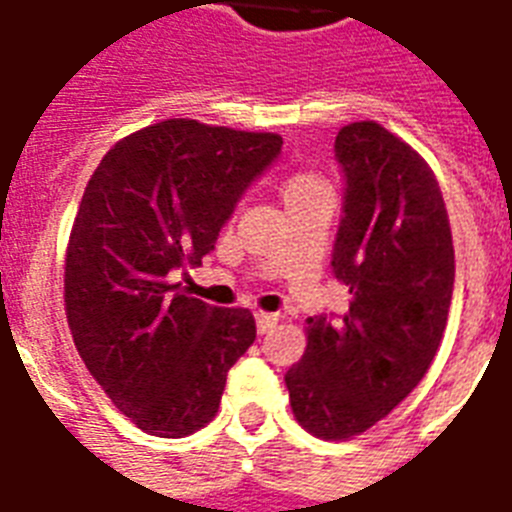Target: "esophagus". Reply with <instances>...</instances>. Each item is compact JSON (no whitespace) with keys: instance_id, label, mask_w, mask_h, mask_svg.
I'll use <instances>...</instances> for the list:
<instances>
[{"instance_id":"1","label":"esophagus","mask_w":512,"mask_h":512,"mask_svg":"<svg viewBox=\"0 0 512 512\" xmlns=\"http://www.w3.org/2000/svg\"><path fill=\"white\" fill-rule=\"evenodd\" d=\"M255 321H257V332H260V335H268V332L279 324V316H276V313L257 311Z\"/></svg>"}]
</instances>
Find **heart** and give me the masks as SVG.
<instances>
[{"label":"heart","instance_id":"heart-1","mask_svg":"<svg viewBox=\"0 0 512 512\" xmlns=\"http://www.w3.org/2000/svg\"><path fill=\"white\" fill-rule=\"evenodd\" d=\"M316 191H324V183H321L319 177L295 175V177H289L287 185H284V199L295 201V199H303V196H308V193H316Z\"/></svg>","mask_w":512,"mask_h":512}]
</instances>
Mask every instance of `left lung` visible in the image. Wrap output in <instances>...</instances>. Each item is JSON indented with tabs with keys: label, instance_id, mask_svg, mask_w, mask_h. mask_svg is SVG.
<instances>
[{
	"label": "left lung",
	"instance_id": "1",
	"mask_svg": "<svg viewBox=\"0 0 512 512\" xmlns=\"http://www.w3.org/2000/svg\"><path fill=\"white\" fill-rule=\"evenodd\" d=\"M342 217L332 273L348 287L340 316L308 319V348L287 374L297 422L353 438L388 417L433 364L454 292L444 196L417 151L377 122L337 132Z\"/></svg>",
	"mask_w": 512,
	"mask_h": 512
}]
</instances>
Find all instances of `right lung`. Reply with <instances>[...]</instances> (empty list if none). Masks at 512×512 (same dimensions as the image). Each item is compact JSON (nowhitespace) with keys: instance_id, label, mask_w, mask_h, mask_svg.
Masks as SVG:
<instances>
[{"instance_id":"right-lung-1","label":"right lung","mask_w":512,"mask_h":512,"mask_svg":"<svg viewBox=\"0 0 512 512\" xmlns=\"http://www.w3.org/2000/svg\"><path fill=\"white\" fill-rule=\"evenodd\" d=\"M281 146L273 132L167 119L119 140L84 188L66 252L68 327L100 388L151 436L204 428L255 342L252 313L185 297L172 273L215 249Z\"/></svg>"}]
</instances>
